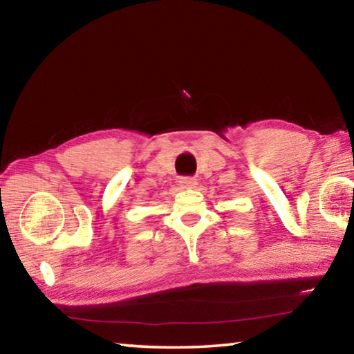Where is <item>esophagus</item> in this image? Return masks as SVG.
Instances as JSON below:
<instances>
[{
	"label": "esophagus",
	"mask_w": 354,
	"mask_h": 354,
	"mask_svg": "<svg viewBox=\"0 0 354 354\" xmlns=\"http://www.w3.org/2000/svg\"><path fill=\"white\" fill-rule=\"evenodd\" d=\"M179 184H181L183 189H194L196 185V179H194V178H181Z\"/></svg>",
	"instance_id": "34e87169"
}]
</instances>
